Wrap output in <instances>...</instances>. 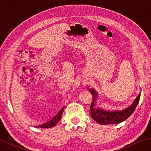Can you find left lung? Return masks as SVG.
<instances>
[{
    "mask_svg": "<svg viewBox=\"0 0 151 151\" xmlns=\"http://www.w3.org/2000/svg\"><path fill=\"white\" fill-rule=\"evenodd\" d=\"M88 91L91 92L93 98L90 106L91 116L94 121L101 124H118L127 120L134 112L137 104L139 103L140 97V94L139 93V94L136 97L133 103L128 108L122 111H107L96 107V91L93 88L88 89Z\"/></svg>",
    "mask_w": 151,
    "mask_h": 151,
    "instance_id": "left-lung-1",
    "label": "left lung"
}]
</instances>
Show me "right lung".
<instances>
[{
	"mask_svg": "<svg viewBox=\"0 0 151 151\" xmlns=\"http://www.w3.org/2000/svg\"><path fill=\"white\" fill-rule=\"evenodd\" d=\"M63 111H64V107H63V108L61 109L59 111H58V113L56 114V115L53 117L52 119L50 120L49 121L46 122H45V123L39 125V126H37V127L42 128V129H48V128H51V127L56 126V125H57V124L58 122H59V121L61 119V116H62Z\"/></svg>",
	"mask_w": 151,
	"mask_h": 151,
	"instance_id": "1",
	"label": "right lung"
}]
</instances>
